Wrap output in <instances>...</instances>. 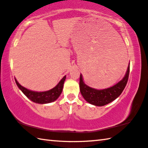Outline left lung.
<instances>
[{
  "label": "left lung",
  "mask_w": 148,
  "mask_h": 148,
  "mask_svg": "<svg viewBox=\"0 0 148 148\" xmlns=\"http://www.w3.org/2000/svg\"><path fill=\"white\" fill-rule=\"evenodd\" d=\"M130 66L125 76L121 81L109 88L97 89L89 87L84 83L82 74L79 77V89L84 99L89 104L97 106H102L116 100L123 91L128 81Z\"/></svg>",
  "instance_id": "8db88e82"
}]
</instances>
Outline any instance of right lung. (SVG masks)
<instances>
[{
    "mask_svg": "<svg viewBox=\"0 0 148 148\" xmlns=\"http://www.w3.org/2000/svg\"><path fill=\"white\" fill-rule=\"evenodd\" d=\"M65 79H66V76L62 77L58 84L53 89L42 92L31 91L20 85L16 78H15V81L19 89L23 92V93L27 98L35 103L44 104L53 102L59 98L62 92Z\"/></svg>",
    "mask_w": 148,
    "mask_h": 148,
    "instance_id": "obj_1",
    "label": "right lung"
}]
</instances>
